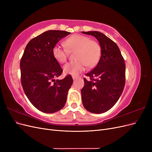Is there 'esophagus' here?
<instances>
[{
    "label": "esophagus",
    "instance_id": "esophagus-1",
    "mask_svg": "<svg viewBox=\"0 0 152 152\" xmlns=\"http://www.w3.org/2000/svg\"><path fill=\"white\" fill-rule=\"evenodd\" d=\"M72 78H73V80H75V79H76L77 77H75V76H72Z\"/></svg>",
    "mask_w": 152,
    "mask_h": 152
}]
</instances>
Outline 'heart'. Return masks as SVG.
I'll list each match as a JSON object with an SVG mask.
<instances>
[{
	"mask_svg": "<svg viewBox=\"0 0 152 152\" xmlns=\"http://www.w3.org/2000/svg\"><path fill=\"white\" fill-rule=\"evenodd\" d=\"M65 48L55 45L53 49V55L59 63L66 61L69 51L76 50L75 58L77 60L66 63L63 66L66 74L77 75L84 71L87 66H94L99 60L101 48L97 42L90 40L88 37L74 34L65 40Z\"/></svg>",
	"mask_w": 152,
	"mask_h": 152,
	"instance_id": "b5f03b06",
	"label": "heart"
}]
</instances>
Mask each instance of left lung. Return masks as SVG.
Listing matches in <instances>:
<instances>
[{"label":"left lung","mask_w":152,"mask_h":152,"mask_svg":"<svg viewBox=\"0 0 152 152\" xmlns=\"http://www.w3.org/2000/svg\"><path fill=\"white\" fill-rule=\"evenodd\" d=\"M94 36L99 41L101 58L98 65L86 73L81 90L84 108L90 112L102 113L115 105L122 93L126 83V65L118 45L97 31H82Z\"/></svg>","instance_id":"8db88e82"}]
</instances>
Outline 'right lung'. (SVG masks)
Returning a JSON list of instances; mask_svg holds the SVG:
<instances>
[{"mask_svg":"<svg viewBox=\"0 0 152 152\" xmlns=\"http://www.w3.org/2000/svg\"><path fill=\"white\" fill-rule=\"evenodd\" d=\"M70 32L48 30L26 45L20 61L21 82L31 103L40 111L51 113L65 106L73 83L70 75L55 80L63 70L53 55V49Z\"/></svg>","mask_w":152,"mask_h":152,"instance_id":"right-lung-1","label":"right lung"}]
</instances>
